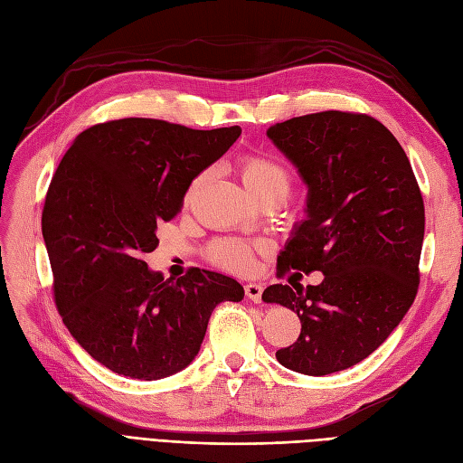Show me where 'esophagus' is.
<instances>
[{
    "mask_svg": "<svg viewBox=\"0 0 463 463\" xmlns=\"http://www.w3.org/2000/svg\"><path fill=\"white\" fill-rule=\"evenodd\" d=\"M245 296H247L250 301L260 303L262 286H260V284H247V286H245Z\"/></svg>",
    "mask_w": 463,
    "mask_h": 463,
    "instance_id": "1",
    "label": "esophagus"
}]
</instances>
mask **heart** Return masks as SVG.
<instances>
[{
    "label": "heart",
    "mask_w": 463,
    "mask_h": 463,
    "mask_svg": "<svg viewBox=\"0 0 463 463\" xmlns=\"http://www.w3.org/2000/svg\"><path fill=\"white\" fill-rule=\"evenodd\" d=\"M240 177L245 189L253 197L266 191L288 193L289 189V175L286 167L269 156H260V154H249V156L240 160ZM197 184L199 179L191 185L189 194L194 191ZM266 249H269V245L264 241L250 243L245 240H237V237H228V240H220L210 245L208 259L226 270L247 274L255 266V253Z\"/></svg>",
    "instance_id": "b5f03b06"
}]
</instances>
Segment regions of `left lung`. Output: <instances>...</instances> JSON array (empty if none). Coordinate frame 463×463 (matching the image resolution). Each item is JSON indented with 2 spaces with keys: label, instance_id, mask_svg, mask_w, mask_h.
<instances>
[{
  "label": "left lung",
  "instance_id": "left-lung-1",
  "mask_svg": "<svg viewBox=\"0 0 463 463\" xmlns=\"http://www.w3.org/2000/svg\"><path fill=\"white\" fill-rule=\"evenodd\" d=\"M266 135L307 185V216L279 250L278 272L325 274L318 286L264 289V303L301 320L298 342L276 359L311 376L338 373L384 344L417 296L421 191L396 137L365 114L320 111Z\"/></svg>",
  "mask_w": 463,
  "mask_h": 463
}]
</instances>
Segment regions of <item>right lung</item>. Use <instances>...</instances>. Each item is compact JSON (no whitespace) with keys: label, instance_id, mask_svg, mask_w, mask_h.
Wrapping results in <instances>:
<instances>
[{"label":"right lung","instance_id":"obj_1","mask_svg":"<svg viewBox=\"0 0 463 463\" xmlns=\"http://www.w3.org/2000/svg\"><path fill=\"white\" fill-rule=\"evenodd\" d=\"M241 129H189L125 118L82 131L50 184L42 235L53 299L77 344L123 376L158 381L199 354L214 307L241 301L237 279L191 269L175 282L148 269L160 222Z\"/></svg>","mask_w":463,"mask_h":463}]
</instances>
